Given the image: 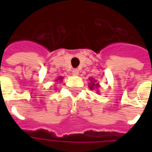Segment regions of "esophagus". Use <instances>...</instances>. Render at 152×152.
<instances>
[{"instance_id":"1","label":"esophagus","mask_w":152,"mask_h":152,"mask_svg":"<svg viewBox=\"0 0 152 152\" xmlns=\"http://www.w3.org/2000/svg\"><path fill=\"white\" fill-rule=\"evenodd\" d=\"M72 75H74V76H77V75H79V71H78L77 69L72 70Z\"/></svg>"}]
</instances>
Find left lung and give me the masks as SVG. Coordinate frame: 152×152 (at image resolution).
I'll return each instance as SVG.
<instances>
[{
	"label": "left lung",
	"mask_w": 152,
	"mask_h": 152,
	"mask_svg": "<svg viewBox=\"0 0 152 152\" xmlns=\"http://www.w3.org/2000/svg\"><path fill=\"white\" fill-rule=\"evenodd\" d=\"M90 80H91V85H89V88L90 89H93L94 88H95V89H98V87L99 86V85L98 83H96V80H94L93 78H90Z\"/></svg>",
	"instance_id": "1"
}]
</instances>
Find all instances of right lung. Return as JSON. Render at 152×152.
<instances>
[{"mask_svg": "<svg viewBox=\"0 0 152 152\" xmlns=\"http://www.w3.org/2000/svg\"><path fill=\"white\" fill-rule=\"evenodd\" d=\"M58 80H63V77H61V76H60V77H58ZM56 81H58V80H56Z\"/></svg>", "mask_w": 152, "mask_h": 152, "instance_id": "obj_1", "label": "right lung"}]
</instances>
